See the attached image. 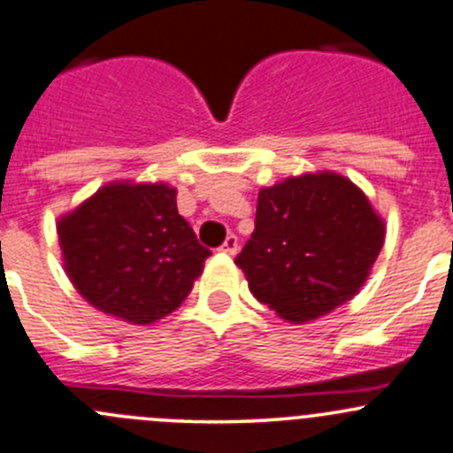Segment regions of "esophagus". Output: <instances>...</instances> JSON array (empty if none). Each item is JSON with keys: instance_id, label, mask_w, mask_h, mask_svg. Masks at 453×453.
<instances>
[{"instance_id": "34e87169", "label": "esophagus", "mask_w": 453, "mask_h": 453, "mask_svg": "<svg viewBox=\"0 0 453 453\" xmlns=\"http://www.w3.org/2000/svg\"><path fill=\"white\" fill-rule=\"evenodd\" d=\"M237 249H240V242H237L235 235H228L222 244V253L226 255H237Z\"/></svg>"}]
</instances>
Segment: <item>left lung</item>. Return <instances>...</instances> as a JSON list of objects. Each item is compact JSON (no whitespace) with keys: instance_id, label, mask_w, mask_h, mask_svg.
Listing matches in <instances>:
<instances>
[{"instance_id":"obj_1","label":"left lung","mask_w":453,"mask_h":453,"mask_svg":"<svg viewBox=\"0 0 453 453\" xmlns=\"http://www.w3.org/2000/svg\"><path fill=\"white\" fill-rule=\"evenodd\" d=\"M384 220L335 172L290 176L257 196L255 231L235 257L259 303L310 323L360 292L384 246Z\"/></svg>"}]
</instances>
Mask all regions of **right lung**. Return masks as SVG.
I'll return each instance as SVG.
<instances>
[{
	"instance_id": "obj_1",
	"label": "right lung",
	"mask_w": 453,
	"mask_h": 453,
	"mask_svg": "<svg viewBox=\"0 0 453 453\" xmlns=\"http://www.w3.org/2000/svg\"><path fill=\"white\" fill-rule=\"evenodd\" d=\"M69 281L96 310L152 325L192 292L209 249L176 209L165 183L115 180L58 220Z\"/></svg>"
}]
</instances>
